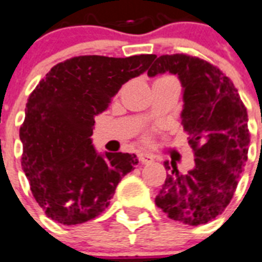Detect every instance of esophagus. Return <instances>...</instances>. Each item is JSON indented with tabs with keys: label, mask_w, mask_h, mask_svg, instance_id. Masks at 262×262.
<instances>
[{
	"label": "esophagus",
	"mask_w": 262,
	"mask_h": 262,
	"mask_svg": "<svg viewBox=\"0 0 262 262\" xmlns=\"http://www.w3.org/2000/svg\"><path fill=\"white\" fill-rule=\"evenodd\" d=\"M138 160H140L141 164H150L153 161V157L148 155V153H140L138 155Z\"/></svg>",
	"instance_id": "1"
}]
</instances>
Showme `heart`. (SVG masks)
Here are the masks:
<instances>
[{
    "instance_id": "heart-1",
    "label": "heart",
    "mask_w": 262,
    "mask_h": 262,
    "mask_svg": "<svg viewBox=\"0 0 262 262\" xmlns=\"http://www.w3.org/2000/svg\"><path fill=\"white\" fill-rule=\"evenodd\" d=\"M164 78H169V76H164ZM164 78H160V79H164Z\"/></svg>"
}]
</instances>
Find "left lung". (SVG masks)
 <instances>
[{"mask_svg":"<svg viewBox=\"0 0 262 262\" xmlns=\"http://www.w3.org/2000/svg\"><path fill=\"white\" fill-rule=\"evenodd\" d=\"M178 75L183 87L182 124L190 135L195 167L187 173L165 161L167 179L157 207L173 221L198 226L222 214L248 161V112L233 82L199 57L163 55L148 76Z\"/></svg>","mask_w":262,"mask_h":262,"instance_id":"1","label":"left lung"}]
</instances>
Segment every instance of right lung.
I'll return each instance as SVG.
<instances>
[{"label":"right lung","mask_w":262,"mask_h":262,"mask_svg":"<svg viewBox=\"0 0 262 262\" xmlns=\"http://www.w3.org/2000/svg\"><path fill=\"white\" fill-rule=\"evenodd\" d=\"M155 57H72L54 66L32 91L20 127L21 165L48 218L69 226L94 220L110 205L121 179L135 169L136 155L95 150L94 117Z\"/></svg>","instance_id":"obj_1"}]
</instances>
